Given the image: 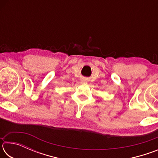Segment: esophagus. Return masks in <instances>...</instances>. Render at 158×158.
Here are the masks:
<instances>
[{
    "mask_svg": "<svg viewBox=\"0 0 158 158\" xmlns=\"http://www.w3.org/2000/svg\"><path fill=\"white\" fill-rule=\"evenodd\" d=\"M83 81H84V82L86 81V79H83Z\"/></svg>",
    "mask_w": 158,
    "mask_h": 158,
    "instance_id": "esophagus-1",
    "label": "esophagus"
}]
</instances>
